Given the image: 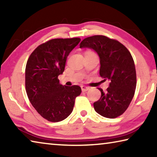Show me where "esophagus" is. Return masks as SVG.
I'll list each match as a JSON object with an SVG mask.
<instances>
[{
  "label": "esophagus",
  "instance_id": "esophagus-1",
  "mask_svg": "<svg viewBox=\"0 0 157 157\" xmlns=\"http://www.w3.org/2000/svg\"><path fill=\"white\" fill-rule=\"evenodd\" d=\"M81 88H82V91H84V92L87 91L89 89V87L86 86H82Z\"/></svg>",
  "mask_w": 157,
  "mask_h": 157
}]
</instances>
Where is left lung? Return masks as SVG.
I'll return each mask as SVG.
<instances>
[{
  "instance_id": "1",
  "label": "left lung",
  "mask_w": 157,
  "mask_h": 157,
  "mask_svg": "<svg viewBox=\"0 0 157 157\" xmlns=\"http://www.w3.org/2000/svg\"><path fill=\"white\" fill-rule=\"evenodd\" d=\"M80 48H90L100 58V75L109 85L101 92L100 100L94 103L95 111L105 118H114L123 114L132 100L136 86L134 59L127 48L120 42L102 35L84 39Z\"/></svg>"
}]
</instances>
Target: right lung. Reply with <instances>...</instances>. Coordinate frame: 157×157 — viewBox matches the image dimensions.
Masks as SVG:
<instances>
[{
  "mask_svg": "<svg viewBox=\"0 0 157 157\" xmlns=\"http://www.w3.org/2000/svg\"><path fill=\"white\" fill-rule=\"evenodd\" d=\"M81 39H55L41 44L32 52L25 67V89L30 103L50 122L64 120L72 113L82 90L78 85L59 84L58 76L65 68L69 53Z\"/></svg>",
  "mask_w": 157,
  "mask_h": 157,
  "instance_id": "add662e5",
  "label": "right lung"
}]
</instances>
